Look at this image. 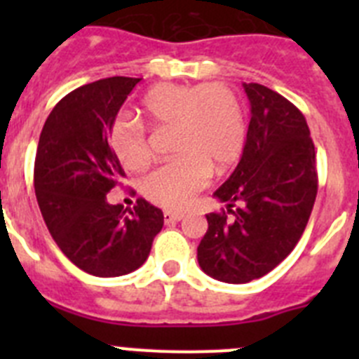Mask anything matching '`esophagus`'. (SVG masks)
<instances>
[{
	"label": "esophagus",
	"instance_id": "obj_1",
	"mask_svg": "<svg viewBox=\"0 0 359 359\" xmlns=\"http://www.w3.org/2000/svg\"><path fill=\"white\" fill-rule=\"evenodd\" d=\"M183 217H185V215H183V214H177V212H165V214H163L165 224L177 223V221H182Z\"/></svg>",
	"mask_w": 359,
	"mask_h": 359
}]
</instances>
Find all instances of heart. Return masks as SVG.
<instances>
[{
    "label": "heart",
    "instance_id": "1",
    "mask_svg": "<svg viewBox=\"0 0 359 359\" xmlns=\"http://www.w3.org/2000/svg\"><path fill=\"white\" fill-rule=\"evenodd\" d=\"M138 113L151 126H174L172 152L177 158L142 182L144 196L158 207H189L208 185L210 172L224 174L243 152V107L223 84L161 86L144 98ZM109 144L126 169L138 170L149 163L144 133L133 123L116 122Z\"/></svg>",
    "mask_w": 359,
    "mask_h": 359
}]
</instances>
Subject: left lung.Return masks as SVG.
I'll return each mask as SVG.
<instances>
[{"label": "left lung", "mask_w": 359, "mask_h": 359, "mask_svg": "<svg viewBox=\"0 0 359 359\" xmlns=\"http://www.w3.org/2000/svg\"><path fill=\"white\" fill-rule=\"evenodd\" d=\"M244 91L252 118L243 156L214 192L226 210L207 215L198 246L203 271L228 284L264 277L293 252L318 192L315 144L302 111L257 82Z\"/></svg>", "instance_id": "obj_1"}]
</instances>
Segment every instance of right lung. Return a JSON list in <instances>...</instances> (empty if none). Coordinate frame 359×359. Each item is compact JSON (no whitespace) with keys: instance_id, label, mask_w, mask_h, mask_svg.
<instances>
[{"instance_id":"obj_1","label":"right lung","mask_w":359,"mask_h":359,"mask_svg":"<svg viewBox=\"0 0 359 359\" xmlns=\"http://www.w3.org/2000/svg\"><path fill=\"white\" fill-rule=\"evenodd\" d=\"M140 81L109 77L73 90L55 104L39 136L34 187L44 223L69 261L95 277L140 268L163 226V212L145 199L126 210L106 199L126 176L107 138Z\"/></svg>"}]
</instances>
